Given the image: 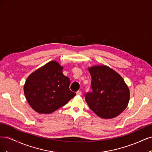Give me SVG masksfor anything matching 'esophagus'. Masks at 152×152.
Wrapping results in <instances>:
<instances>
[{"instance_id":"1","label":"esophagus","mask_w":152,"mask_h":152,"mask_svg":"<svg viewBox=\"0 0 152 152\" xmlns=\"http://www.w3.org/2000/svg\"><path fill=\"white\" fill-rule=\"evenodd\" d=\"M76 94H77V95H79V96H80V95H82V91H78L77 93H76Z\"/></svg>"}]
</instances>
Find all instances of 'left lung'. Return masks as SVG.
<instances>
[{"instance_id": "left-lung-1", "label": "left lung", "mask_w": 152, "mask_h": 152, "mask_svg": "<svg viewBox=\"0 0 152 152\" xmlns=\"http://www.w3.org/2000/svg\"><path fill=\"white\" fill-rule=\"evenodd\" d=\"M88 70L93 90L85 94L89 107L101 118L117 117L127 108L130 98L129 89L122 77L105 65L94 66Z\"/></svg>"}]
</instances>
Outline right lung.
<instances>
[{"instance_id": "1", "label": "right lung", "mask_w": 152, "mask_h": 152, "mask_svg": "<svg viewBox=\"0 0 152 152\" xmlns=\"http://www.w3.org/2000/svg\"><path fill=\"white\" fill-rule=\"evenodd\" d=\"M63 66L51 61L28 77L24 85L27 102L39 113H51L75 96L69 88L70 80L63 75Z\"/></svg>"}]
</instances>
